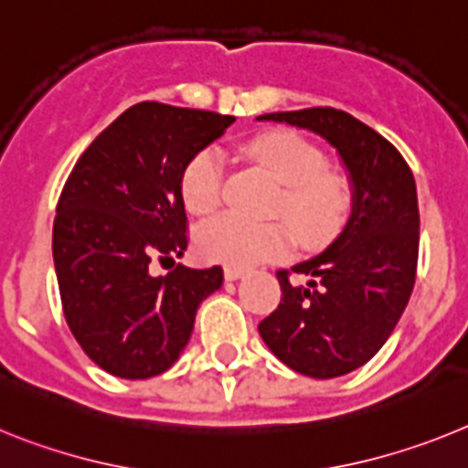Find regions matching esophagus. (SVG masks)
I'll return each instance as SVG.
<instances>
[{
    "label": "esophagus",
    "instance_id": "1",
    "mask_svg": "<svg viewBox=\"0 0 468 468\" xmlns=\"http://www.w3.org/2000/svg\"><path fill=\"white\" fill-rule=\"evenodd\" d=\"M223 275H226V280H238L245 275V268H238V266H226L223 268Z\"/></svg>",
    "mask_w": 468,
    "mask_h": 468
}]
</instances>
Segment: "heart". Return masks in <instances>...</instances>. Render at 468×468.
Instances as JSON below:
<instances>
[{"mask_svg":"<svg viewBox=\"0 0 468 468\" xmlns=\"http://www.w3.org/2000/svg\"><path fill=\"white\" fill-rule=\"evenodd\" d=\"M238 150L282 186L271 217L290 223L303 247H320L339 233L351 211V184L344 174L327 169V157L318 145L294 132H266L242 141ZM223 178L226 166L217 148L195 153L178 181L186 209L197 217L214 214L223 200ZM290 229L280 221L250 223L226 214L200 226L197 250L211 261L254 266L290 250Z\"/></svg>","mask_w":468,"mask_h":468,"instance_id":"obj_1","label":"heart"}]
</instances>
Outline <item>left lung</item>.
<instances>
[{"label": "left lung", "instance_id": "1", "mask_svg": "<svg viewBox=\"0 0 468 468\" xmlns=\"http://www.w3.org/2000/svg\"><path fill=\"white\" fill-rule=\"evenodd\" d=\"M259 120L311 129L339 150L353 214L332 247L278 271L280 303L259 323L266 346L299 375H348L375 357L403 315L417 278L420 205L412 169L391 141L336 108L268 112ZM292 272L312 278L292 285Z\"/></svg>", "mask_w": 468, "mask_h": 468}]
</instances>
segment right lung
I'll return each instance as SVG.
<instances>
[{"instance_id":"obj_1","label":"right lung","mask_w":468,"mask_h":468,"mask_svg":"<svg viewBox=\"0 0 468 468\" xmlns=\"http://www.w3.org/2000/svg\"><path fill=\"white\" fill-rule=\"evenodd\" d=\"M230 115L144 101L93 138L60 190L54 263L72 336L93 363L122 379L172 367L221 266H174L188 247L181 172L221 136Z\"/></svg>"}]
</instances>
